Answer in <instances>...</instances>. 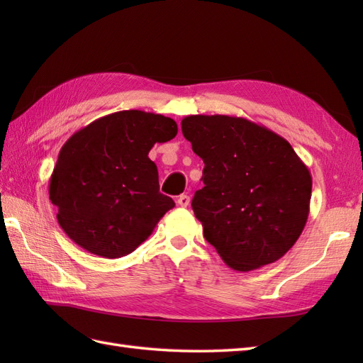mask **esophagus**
I'll return each mask as SVG.
<instances>
[{
	"instance_id": "34e87169",
	"label": "esophagus",
	"mask_w": 363,
	"mask_h": 363,
	"mask_svg": "<svg viewBox=\"0 0 363 363\" xmlns=\"http://www.w3.org/2000/svg\"><path fill=\"white\" fill-rule=\"evenodd\" d=\"M177 204L181 207H187L190 204V196L189 195H179L177 196Z\"/></svg>"
}]
</instances>
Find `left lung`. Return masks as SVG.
<instances>
[{
  "label": "left lung",
  "instance_id": "1",
  "mask_svg": "<svg viewBox=\"0 0 363 363\" xmlns=\"http://www.w3.org/2000/svg\"><path fill=\"white\" fill-rule=\"evenodd\" d=\"M181 126L204 162L191 207L206 240L237 272L279 260L309 217V168L284 137L251 120L189 115Z\"/></svg>",
  "mask_w": 363,
  "mask_h": 363
}]
</instances>
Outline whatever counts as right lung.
Segmentation results:
<instances>
[{"mask_svg":"<svg viewBox=\"0 0 363 363\" xmlns=\"http://www.w3.org/2000/svg\"><path fill=\"white\" fill-rule=\"evenodd\" d=\"M177 134L173 118L120 111L91 121L60 148L50 177V199L72 240L106 259L133 252L174 207L159 191L154 143Z\"/></svg>","mask_w":363,"mask_h":363,"instance_id":"right-lung-1","label":"right lung"}]
</instances>
